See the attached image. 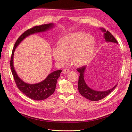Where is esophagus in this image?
I'll use <instances>...</instances> for the list:
<instances>
[{"mask_svg": "<svg viewBox=\"0 0 132 132\" xmlns=\"http://www.w3.org/2000/svg\"><path fill=\"white\" fill-rule=\"evenodd\" d=\"M69 71H70V70H69V69L65 68V69H64V70H63V73L64 74H67V73H69Z\"/></svg>", "mask_w": 132, "mask_h": 132, "instance_id": "34e87169", "label": "esophagus"}]
</instances>
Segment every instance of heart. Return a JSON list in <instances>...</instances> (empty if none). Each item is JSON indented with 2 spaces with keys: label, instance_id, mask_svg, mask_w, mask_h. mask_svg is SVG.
<instances>
[{
  "label": "heart",
  "instance_id": "b5f03b06",
  "mask_svg": "<svg viewBox=\"0 0 132 132\" xmlns=\"http://www.w3.org/2000/svg\"><path fill=\"white\" fill-rule=\"evenodd\" d=\"M95 50L93 37L83 32L68 35L58 43V48L53 50V56L59 64L64 65L71 58L73 63L82 65L93 58Z\"/></svg>",
  "mask_w": 132,
  "mask_h": 132
}]
</instances>
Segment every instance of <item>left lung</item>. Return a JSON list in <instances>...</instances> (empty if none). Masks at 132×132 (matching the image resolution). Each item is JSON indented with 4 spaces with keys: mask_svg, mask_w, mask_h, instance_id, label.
<instances>
[{
    "mask_svg": "<svg viewBox=\"0 0 132 132\" xmlns=\"http://www.w3.org/2000/svg\"><path fill=\"white\" fill-rule=\"evenodd\" d=\"M101 30L104 32V38H105V41L106 42L118 43L116 39H115V38L113 36V35L109 31H106V30L102 29V28L101 29ZM85 69V65L77 69V71L80 73L78 85V90L80 94L86 98L93 101L100 100L106 97L107 95H109L114 89V88H116V87L117 86V84L112 89L104 91H98L91 89L87 85L84 80V74Z\"/></svg>",
    "mask_w": 132,
    "mask_h": 132,
    "instance_id": "left-lung-1",
    "label": "left lung"
}]
</instances>
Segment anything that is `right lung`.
Returning a JSON list of instances; mask_svg holds the SVG:
<instances>
[{"label": "right lung", "mask_w": 132, "mask_h": 132, "mask_svg": "<svg viewBox=\"0 0 132 132\" xmlns=\"http://www.w3.org/2000/svg\"><path fill=\"white\" fill-rule=\"evenodd\" d=\"M53 26V23H48V24L36 26L27 30L18 38V40L15 43L13 51H12L11 58L10 60V67L16 84L18 89L22 93L26 95L27 97L34 100H43L48 98L52 94H53L55 89L57 80L60 77L62 70H58L51 73L48 75V77L43 81L34 84H30L26 83L18 77L15 70L14 69L13 65L14 53L16 47L23 39L27 37L28 36L36 33L45 32L52 28Z\"/></svg>", "instance_id": "obj_1"}]
</instances>
